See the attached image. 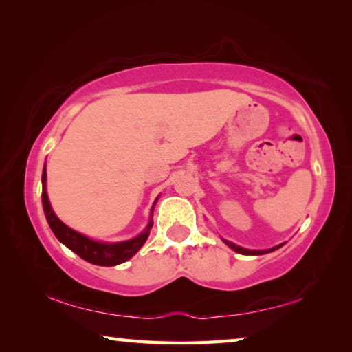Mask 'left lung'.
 <instances>
[{"mask_svg": "<svg viewBox=\"0 0 352 352\" xmlns=\"http://www.w3.org/2000/svg\"><path fill=\"white\" fill-rule=\"evenodd\" d=\"M226 245H228L231 250H234L236 253H241V254H252V256H259V254H265V253H270V252H275V250H278V248H281L284 243H279V245H276V247H273V248H269V250H248V248H243V247H239V245H236V243H233V242H230V241H226V239H222Z\"/></svg>", "mask_w": 352, "mask_h": 352, "instance_id": "left-lung-1", "label": "left lung"}]
</instances>
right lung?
Instances as JSON below:
<instances>
[{
    "label": "right lung",
    "instance_id": "right-lung-1",
    "mask_svg": "<svg viewBox=\"0 0 352 352\" xmlns=\"http://www.w3.org/2000/svg\"><path fill=\"white\" fill-rule=\"evenodd\" d=\"M158 200V197H157ZM157 200L153 201L151 220H148L147 226L142 233H140L133 239L122 241V242H100L94 241L91 237L83 236L82 233H77L76 230L69 228L68 225H65L60 219L56 216V212L52 211V206L50 204L46 192V163L43 168V174H41V204H43V211L47 220V225L52 230V233L60 241L65 247H68L71 252H74L77 256H80L82 259L94 265H102V267H113L122 262L129 261L133 254L138 253V250L144 245L148 234H151L153 220V208Z\"/></svg>",
    "mask_w": 352,
    "mask_h": 352
}]
</instances>
